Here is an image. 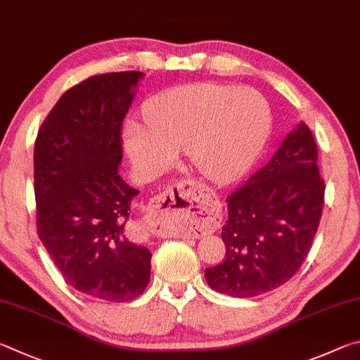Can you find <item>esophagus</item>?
I'll use <instances>...</instances> for the list:
<instances>
[{"label": "esophagus", "instance_id": "34e87169", "mask_svg": "<svg viewBox=\"0 0 360 360\" xmlns=\"http://www.w3.org/2000/svg\"><path fill=\"white\" fill-rule=\"evenodd\" d=\"M212 209L210 193L190 180H179L156 196L147 218V228L155 236H162L174 228L199 224Z\"/></svg>", "mask_w": 360, "mask_h": 360}]
</instances>
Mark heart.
Wrapping results in <instances>:
<instances>
[{
	"instance_id": "heart-1",
	"label": "heart",
	"mask_w": 360,
	"mask_h": 360,
	"mask_svg": "<svg viewBox=\"0 0 360 360\" xmlns=\"http://www.w3.org/2000/svg\"><path fill=\"white\" fill-rule=\"evenodd\" d=\"M270 110L259 93L219 84L176 86L145 109V126L131 122L123 142L142 176H153L186 151L212 184L228 185L247 172L267 139Z\"/></svg>"
}]
</instances>
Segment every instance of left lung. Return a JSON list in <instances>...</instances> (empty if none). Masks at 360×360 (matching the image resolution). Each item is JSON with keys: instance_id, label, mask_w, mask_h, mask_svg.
Here are the masks:
<instances>
[{"instance_id": "8db88e82", "label": "left lung", "mask_w": 360, "mask_h": 360, "mask_svg": "<svg viewBox=\"0 0 360 360\" xmlns=\"http://www.w3.org/2000/svg\"><path fill=\"white\" fill-rule=\"evenodd\" d=\"M316 161V142L300 122L272 160L226 199L224 261L205 269L212 289L247 299L292 278L323 213L326 186Z\"/></svg>"}]
</instances>
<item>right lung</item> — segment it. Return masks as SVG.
Returning <instances> with one entry per match:
<instances>
[{
    "mask_svg": "<svg viewBox=\"0 0 360 360\" xmlns=\"http://www.w3.org/2000/svg\"><path fill=\"white\" fill-rule=\"evenodd\" d=\"M143 72L99 74L63 94L34 142L37 234L63 278L107 302L147 288L151 253L126 223L139 191L118 174L122 124Z\"/></svg>",
    "mask_w": 360,
    "mask_h": 360,
    "instance_id": "obj_1",
    "label": "right lung"
}]
</instances>
